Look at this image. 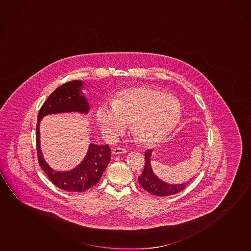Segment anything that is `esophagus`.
Returning <instances> with one entry per match:
<instances>
[{
  "label": "esophagus",
  "instance_id": "obj_1",
  "mask_svg": "<svg viewBox=\"0 0 251 251\" xmlns=\"http://www.w3.org/2000/svg\"><path fill=\"white\" fill-rule=\"evenodd\" d=\"M126 152H127V151L122 147H116L115 149H113V151H112V153L114 154H125Z\"/></svg>",
  "mask_w": 251,
  "mask_h": 251
}]
</instances>
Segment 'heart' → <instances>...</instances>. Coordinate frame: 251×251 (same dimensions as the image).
<instances>
[{
    "label": "heart",
    "mask_w": 251,
    "mask_h": 251,
    "mask_svg": "<svg viewBox=\"0 0 251 251\" xmlns=\"http://www.w3.org/2000/svg\"><path fill=\"white\" fill-rule=\"evenodd\" d=\"M180 116V108L173 97L148 88L126 89L115 102L101 101L96 113L102 131L118 135L127 123H132L133 133L147 144L164 139L176 126Z\"/></svg>",
    "instance_id": "obj_1"
}]
</instances>
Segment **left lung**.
I'll return each instance as SVG.
<instances>
[{"instance_id":"left-lung-1","label":"left lung","mask_w":251,"mask_h":251,"mask_svg":"<svg viewBox=\"0 0 251 251\" xmlns=\"http://www.w3.org/2000/svg\"><path fill=\"white\" fill-rule=\"evenodd\" d=\"M152 151L145 152V166L143 172L138 177L140 185L146 190L147 192L157 197H168L174 194H177L185 189L189 181H186L181 184H169L165 181L160 180L154 175L151 168V156Z\"/></svg>"}]
</instances>
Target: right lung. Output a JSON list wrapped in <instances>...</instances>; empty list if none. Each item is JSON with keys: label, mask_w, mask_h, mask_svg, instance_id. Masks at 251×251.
Instances as JSON below:
<instances>
[{"label": "right lung", "mask_w": 251, "mask_h": 251, "mask_svg": "<svg viewBox=\"0 0 251 251\" xmlns=\"http://www.w3.org/2000/svg\"><path fill=\"white\" fill-rule=\"evenodd\" d=\"M82 81H72L58 87L40 108L36 125V150L39 164L54 185L68 192H84L97 184L111 160L108 144H90L84 160L75 169L58 172L52 170L43 157L40 148V122L43 116L64 112H80L87 114L89 110L86 97L81 94Z\"/></svg>", "instance_id": "obj_1"}]
</instances>
